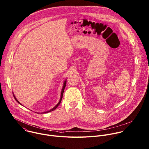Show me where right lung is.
Returning a JSON list of instances; mask_svg holds the SVG:
<instances>
[{
  "mask_svg": "<svg viewBox=\"0 0 149 149\" xmlns=\"http://www.w3.org/2000/svg\"><path fill=\"white\" fill-rule=\"evenodd\" d=\"M65 85H66V80H65V81L64 82V84H63V88H62V90H61V95H60V99L59 102L58 103V104L54 107V108H53L52 109H51L50 111H47V112H43L42 113H48V112H51V111H53L54 110H55V109H56V108L60 104V102H61V99H62V98H63V93H64V90L65 89ZM13 95H14V98H15V100L17 101V102H18V103H19V104H21V103L17 100V99L16 98V97H15V95H14V94H13ZM21 105H22V104H21Z\"/></svg>",
  "mask_w": 149,
  "mask_h": 149,
  "instance_id": "obj_1",
  "label": "right lung"
}]
</instances>
